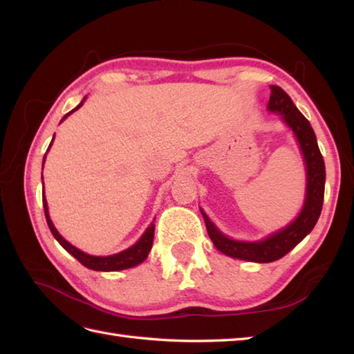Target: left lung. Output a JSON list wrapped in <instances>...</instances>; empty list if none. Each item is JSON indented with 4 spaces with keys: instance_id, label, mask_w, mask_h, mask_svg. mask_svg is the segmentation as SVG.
I'll list each match as a JSON object with an SVG mask.
<instances>
[{
    "instance_id": "obj_1",
    "label": "left lung",
    "mask_w": 354,
    "mask_h": 354,
    "mask_svg": "<svg viewBox=\"0 0 354 354\" xmlns=\"http://www.w3.org/2000/svg\"><path fill=\"white\" fill-rule=\"evenodd\" d=\"M269 111L280 112L283 120L292 127L293 133L299 142V147L303 150L306 165H307V190H306V202L301 213L293 221L289 227L275 232L261 242H237L225 237L214 225L209 222L207 214L202 212L205 221V227L212 242L221 252L230 255V257L257 261V263H269L284 257L290 250H293L301 240L309 234L317 225L322 202H324V184H326V165L322 158L317 135H315L312 126L298 108L293 104L289 94L280 86H270V97L268 103Z\"/></svg>"
}]
</instances>
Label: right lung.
<instances>
[{
	"instance_id": "obj_1",
	"label": "right lung",
	"mask_w": 354,
	"mask_h": 354,
	"mask_svg": "<svg viewBox=\"0 0 354 354\" xmlns=\"http://www.w3.org/2000/svg\"><path fill=\"white\" fill-rule=\"evenodd\" d=\"M82 103H84V100H82ZM82 103L79 104V106L74 108L73 111L79 109L82 106ZM66 115H70V114H66ZM66 115L64 118H66ZM44 160H45V158H44ZM42 204H44L45 219H47V223H48V228L51 231V234L55 236V239L57 240V242L61 243L65 248V250L73 255V257H76L82 263V265L89 268V269H93V270H106V272H109V270H122V269L133 268V266H137V265H140V263H142V261L146 260V257L149 255L150 248H152L155 225L150 223V227L146 230V232H145V234H142V237L138 240V242L135 243L133 246L127 248L126 251H122V252L114 254V255H108V257H94V255L85 254V252H82L80 250H77V248H74L71 243L66 242V240L61 234H59L57 230L55 228V225H53V222L50 221L48 208H47V201H45L44 194H42Z\"/></svg>"
}]
</instances>
